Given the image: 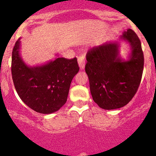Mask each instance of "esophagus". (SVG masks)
<instances>
[{
    "label": "esophagus",
    "instance_id": "1",
    "mask_svg": "<svg viewBox=\"0 0 156 156\" xmlns=\"http://www.w3.org/2000/svg\"><path fill=\"white\" fill-rule=\"evenodd\" d=\"M78 66H79V68L81 70H82L84 68V66H85V56L81 55V56H79L78 59Z\"/></svg>",
    "mask_w": 156,
    "mask_h": 156
}]
</instances>
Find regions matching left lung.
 Segmentation results:
<instances>
[{
	"label": "left lung",
	"mask_w": 156,
	"mask_h": 156,
	"mask_svg": "<svg viewBox=\"0 0 156 156\" xmlns=\"http://www.w3.org/2000/svg\"><path fill=\"white\" fill-rule=\"evenodd\" d=\"M121 41L130 46L126 60L120 55ZM86 59L85 72L94 101L107 110L127 105L136 93L144 70V53L136 33L127 29L118 41L93 48Z\"/></svg>",
	"instance_id": "left-lung-1"
}]
</instances>
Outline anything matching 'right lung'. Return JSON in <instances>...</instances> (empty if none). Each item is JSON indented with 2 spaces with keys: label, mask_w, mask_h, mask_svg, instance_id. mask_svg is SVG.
Segmentation results:
<instances>
[{
  "label": "right lung",
  "mask_w": 156,
  "mask_h": 156,
  "mask_svg": "<svg viewBox=\"0 0 156 156\" xmlns=\"http://www.w3.org/2000/svg\"><path fill=\"white\" fill-rule=\"evenodd\" d=\"M20 38L12 49V81L23 103L41 114H51L66 103L74 76L79 71L76 58L57 57L35 66H28L20 53ZM58 56V54H56Z\"/></svg>",
  "instance_id": "right-lung-1"
}]
</instances>
